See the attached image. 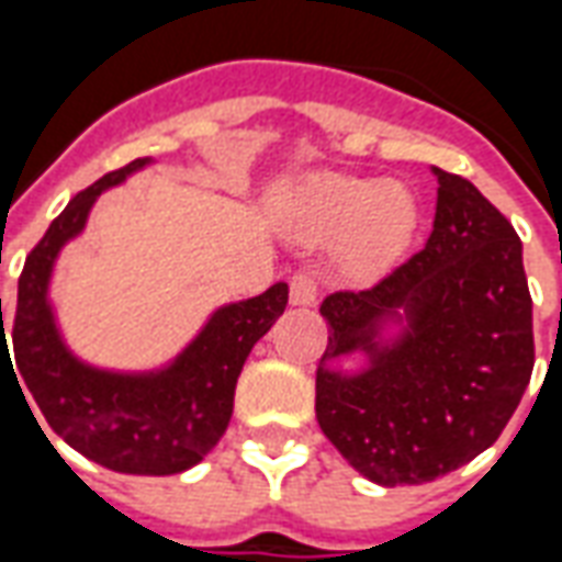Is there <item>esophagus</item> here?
<instances>
[{
    "mask_svg": "<svg viewBox=\"0 0 562 562\" xmlns=\"http://www.w3.org/2000/svg\"><path fill=\"white\" fill-rule=\"evenodd\" d=\"M289 297L294 306L316 304L318 297V280L310 268H297L289 280Z\"/></svg>",
    "mask_w": 562,
    "mask_h": 562,
    "instance_id": "1",
    "label": "esophagus"
}]
</instances>
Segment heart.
Instances as JSON below:
<instances>
[{
	"label": "heart",
	"mask_w": 562,
	"mask_h": 562,
	"mask_svg": "<svg viewBox=\"0 0 562 562\" xmlns=\"http://www.w3.org/2000/svg\"><path fill=\"white\" fill-rule=\"evenodd\" d=\"M418 225L415 198L401 186L358 177H322L306 201L304 234L328 244L340 237L342 268L376 277L409 246Z\"/></svg>",
	"instance_id": "obj_1"
}]
</instances>
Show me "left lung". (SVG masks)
Wrapping results in <instances>:
<instances>
[{"mask_svg":"<svg viewBox=\"0 0 562 562\" xmlns=\"http://www.w3.org/2000/svg\"><path fill=\"white\" fill-rule=\"evenodd\" d=\"M434 173V232L422 252L376 285L318 306L330 328L316 370L318 427L385 487L434 482L494 446L536 361L520 237L470 180ZM397 312L407 330L379 350L372 337ZM355 348L371 355L364 374L324 367Z\"/></svg>","mask_w":562,"mask_h":562,"instance_id":"left-lung-1","label":"left lung"}]
</instances>
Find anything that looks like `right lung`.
<instances>
[{
  "mask_svg": "<svg viewBox=\"0 0 562 562\" xmlns=\"http://www.w3.org/2000/svg\"><path fill=\"white\" fill-rule=\"evenodd\" d=\"M147 161H128L126 168H116L87 186L32 246L20 273L18 310L11 322V373L20 379L18 389H30L50 430L78 448L83 458L114 472L173 475L195 467L222 439L234 413L237 376L252 346L282 316L289 304V285L277 282L258 297L216 310L204 330L186 346V352L159 373L128 376L80 364L59 340L47 304V280L63 244L87 225L95 198L104 189L123 183ZM0 328V361H11L2 325V297Z\"/></svg>",
  "mask_w": 562,
  "mask_h": 562,
  "instance_id": "add662e5",
  "label": "right lung"
}]
</instances>
